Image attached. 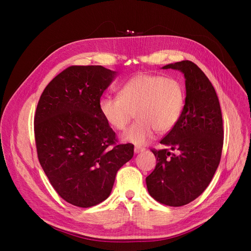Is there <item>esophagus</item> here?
Returning a JSON list of instances; mask_svg holds the SVG:
<instances>
[{
    "label": "esophagus",
    "instance_id": "34e87169",
    "mask_svg": "<svg viewBox=\"0 0 251 251\" xmlns=\"http://www.w3.org/2000/svg\"><path fill=\"white\" fill-rule=\"evenodd\" d=\"M134 151H135V154H139V153H141V151H144V149L136 147V148L134 149Z\"/></svg>",
    "mask_w": 251,
    "mask_h": 251
}]
</instances>
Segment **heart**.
Here are the masks:
<instances>
[{
    "label": "heart",
    "mask_w": 251,
    "mask_h": 251,
    "mask_svg": "<svg viewBox=\"0 0 251 251\" xmlns=\"http://www.w3.org/2000/svg\"><path fill=\"white\" fill-rule=\"evenodd\" d=\"M183 105V88L177 79L151 73L134 75L121 87L119 97L105 96L100 101L103 118L115 130H125L136 113L138 121L124 133L123 140L138 147L153 140L156 131L170 132Z\"/></svg>",
    "instance_id": "b5f03b06"
}]
</instances>
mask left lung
Wrapping results in <instances>:
<instances>
[{
	"mask_svg": "<svg viewBox=\"0 0 251 251\" xmlns=\"http://www.w3.org/2000/svg\"><path fill=\"white\" fill-rule=\"evenodd\" d=\"M162 69L178 70L185 78V103L177 125L160 141L178 150H151L155 170L146 179L149 194L169 206H182L205 191L221 159L224 131L215 88L200 68L189 60L169 64Z\"/></svg>",
	"mask_w": 251,
	"mask_h": 251,
	"instance_id": "1",
	"label": "left lung"
}]
</instances>
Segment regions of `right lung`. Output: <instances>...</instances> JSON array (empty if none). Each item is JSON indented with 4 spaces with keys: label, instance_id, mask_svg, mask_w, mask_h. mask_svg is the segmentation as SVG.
<instances>
[{
    "label": "right lung",
    "instance_id": "1",
    "mask_svg": "<svg viewBox=\"0 0 251 251\" xmlns=\"http://www.w3.org/2000/svg\"><path fill=\"white\" fill-rule=\"evenodd\" d=\"M116 76L102 66H71L48 83L37 103V157L56 193L75 206L107 199L118 170L134 155L132 144H115L100 109Z\"/></svg>",
    "mask_w": 251,
    "mask_h": 251
}]
</instances>
